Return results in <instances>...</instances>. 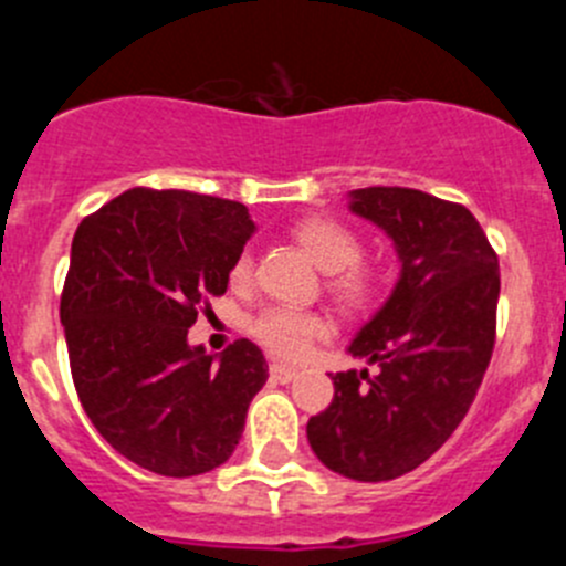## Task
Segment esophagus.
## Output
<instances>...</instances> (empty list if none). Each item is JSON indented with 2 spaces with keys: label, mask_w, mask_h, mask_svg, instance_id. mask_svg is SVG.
I'll list each match as a JSON object with an SVG mask.
<instances>
[{
  "label": "esophagus",
  "mask_w": 566,
  "mask_h": 566,
  "mask_svg": "<svg viewBox=\"0 0 566 566\" xmlns=\"http://www.w3.org/2000/svg\"><path fill=\"white\" fill-rule=\"evenodd\" d=\"M269 374H272L274 382H292V379L297 377V368H292V365L274 363L272 368H269Z\"/></svg>",
  "instance_id": "1"
}]
</instances>
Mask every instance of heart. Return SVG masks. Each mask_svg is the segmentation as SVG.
I'll use <instances>...</instances> for the list:
<instances>
[{"label": "heart", "instance_id": "heart-1", "mask_svg": "<svg viewBox=\"0 0 566 566\" xmlns=\"http://www.w3.org/2000/svg\"><path fill=\"white\" fill-rule=\"evenodd\" d=\"M292 238L314 266L328 274V294L345 312H363L379 297L382 274L377 266L359 260V252H363L359 238L345 223L326 214H312L294 223ZM249 280H252V254L240 252L229 269V283L234 289H243L249 286ZM252 334L277 357L297 359L306 354L314 339L326 334V319L317 312L274 306L252 319Z\"/></svg>", "mask_w": 566, "mask_h": 566}]
</instances>
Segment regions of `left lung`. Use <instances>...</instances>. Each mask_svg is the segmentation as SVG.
Listing matches in <instances>:
<instances>
[{
  "mask_svg": "<svg viewBox=\"0 0 566 566\" xmlns=\"http://www.w3.org/2000/svg\"><path fill=\"white\" fill-rule=\"evenodd\" d=\"M348 209L394 240L402 269L348 345L379 374H334L306 433L339 476L388 482L431 459L476 397L496 343L499 258L470 209L419 189H354Z\"/></svg>",
  "mask_w": 566,
  "mask_h": 566,
  "instance_id": "obj_1",
  "label": "left lung"
}]
</instances>
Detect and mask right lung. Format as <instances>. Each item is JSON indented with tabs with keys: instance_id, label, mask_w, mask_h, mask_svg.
<instances>
[{
	"instance_id": "1",
	"label": "right lung",
	"mask_w": 566,
	"mask_h": 566,
	"mask_svg": "<svg viewBox=\"0 0 566 566\" xmlns=\"http://www.w3.org/2000/svg\"><path fill=\"white\" fill-rule=\"evenodd\" d=\"M252 232L243 203L144 187L78 223L59 308L70 371L90 422L138 468L184 479L232 457L269 365L249 339L207 354L187 334Z\"/></svg>"
}]
</instances>
